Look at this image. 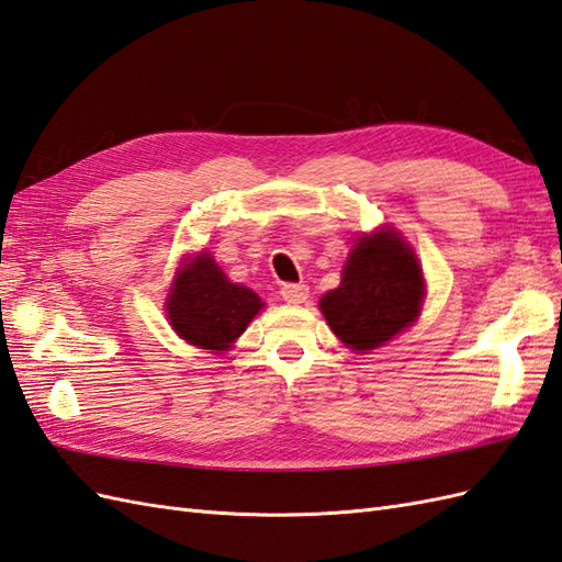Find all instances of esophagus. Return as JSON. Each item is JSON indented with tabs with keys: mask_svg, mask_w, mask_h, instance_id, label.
<instances>
[{
	"mask_svg": "<svg viewBox=\"0 0 562 562\" xmlns=\"http://www.w3.org/2000/svg\"><path fill=\"white\" fill-rule=\"evenodd\" d=\"M281 297L291 305H302L310 297V288L305 283H283L281 285Z\"/></svg>",
	"mask_w": 562,
	"mask_h": 562,
	"instance_id": "1",
	"label": "esophagus"
}]
</instances>
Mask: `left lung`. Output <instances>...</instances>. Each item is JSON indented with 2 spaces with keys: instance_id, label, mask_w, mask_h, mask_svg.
I'll return each mask as SVG.
<instances>
[{
  "instance_id": "1",
  "label": "left lung",
  "mask_w": 562,
  "mask_h": 562,
  "mask_svg": "<svg viewBox=\"0 0 562 562\" xmlns=\"http://www.w3.org/2000/svg\"><path fill=\"white\" fill-rule=\"evenodd\" d=\"M423 297L426 279L416 252L394 229H378L357 238L340 285L318 307L350 350L369 352L416 322Z\"/></svg>"
}]
</instances>
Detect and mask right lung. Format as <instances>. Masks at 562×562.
I'll list each match as a JSON object with an SVG mask.
<instances>
[{
	"label": "right lung",
	"instance_id": "1",
	"mask_svg": "<svg viewBox=\"0 0 562 562\" xmlns=\"http://www.w3.org/2000/svg\"><path fill=\"white\" fill-rule=\"evenodd\" d=\"M170 326L181 340L201 350L224 352L265 307L250 288L232 283L207 250L187 257L165 300Z\"/></svg>",
	"mask_w": 562,
	"mask_h": 562
}]
</instances>
